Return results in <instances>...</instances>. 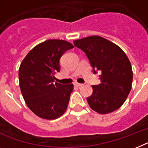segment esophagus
Returning a JSON list of instances; mask_svg holds the SVG:
<instances>
[{
  "label": "esophagus",
  "mask_w": 148,
  "mask_h": 148,
  "mask_svg": "<svg viewBox=\"0 0 148 148\" xmlns=\"http://www.w3.org/2000/svg\"><path fill=\"white\" fill-rule=\"evenodd\" d=\"M74 85L76 86H78V87H79V86H83V84H79V83H75V84H74Z\"/></svg>",
  "instance_id": "34e87169"
}]
</instances>
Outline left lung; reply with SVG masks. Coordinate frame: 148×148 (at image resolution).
<instances>
[{
  "mask_svg": "<svg viewBox=\"0 0 148 148\" xmlns=\"http://www.w3.org/2000/svg\"><path fill=\"white\" fill-rule=\"evenodd\" d=\"M74 44L86 53L93 73L101 72V84L92 86V94L87 98L89 107L101 114L120 108L130 94L133 77L125 53L115 43L99 36L77 40Z\"/></svg>",
  "mask_w": 148,
  "mask_h": 148,
  "instance_id": "8db88e82",
  "label": "left lung"
}]
</instances>
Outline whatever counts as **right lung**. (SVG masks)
Masks as SVG:
<instances>
[{"label": "right lung", "instance_id": "1", "mask_svg": "<svg viewBox=\"0 0 148 148\" xmlns=\"http://www.w3.org/2000/svg\"><path fill=\"white\" fill-rule=\"evenodd\" d=\"M74 48L63 40H48L34 47L18 70L19 86L26 105L43 119L55 120L65 112L74 85L54 83L61 57Z\"/></svg>", "mask_w": 148, "mask_h": 148}]
</instances>
